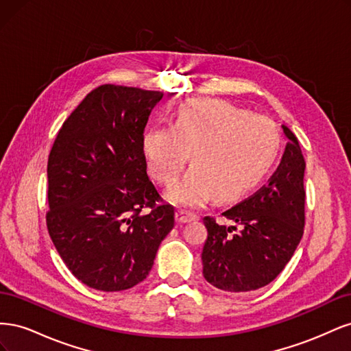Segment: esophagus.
<instances>
[{
	"mask_svg": "<svg viewBox=\"0 0 351 351\" xmlns=\"http://www.w3.org/2000/svg\"><path fill=\"white\" fill-rule=\"evenodd\" d=\"M195 219H197V215L190 214V212H187V210H177L176 212V221L178 222V224H184V222H190Z\"/></svg>",
	"mask_w": 351,
	"mask_h": 351,
	"instance_id": "esophagus-1",
	"label": "esophagus"
}]
</instances>
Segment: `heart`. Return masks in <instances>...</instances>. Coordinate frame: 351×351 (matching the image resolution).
<instances>
[{
    "label": "heart",
    "instance_id": "heart-1",
    "mask_svg": "<svg viewBox=\"0 0 351 351\" xmlns=\"http://www.w3.org/2000/svg\"><path fill=\"white\" fill-rule=\"evenodd\" d=\"M280 149L277 127L217 99H190L178 107L171 125H156L143 136V154L152 177L171 184L192 151V167L171 186L174 205L200 208L214 197L234 200L269 171Z\"/></svg>",
    "mask_w": 351,
    "mask_h": 351
}]
</instances>
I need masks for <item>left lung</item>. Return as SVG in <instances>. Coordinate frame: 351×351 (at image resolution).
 Instances as JSON below:
<instances>
[{
	"mask_svg": "<svg viewBox=\"0 0 351 351\" xmlns=\"http://www.w3.org/2000/svg\"><path fill=\"white\" fill-rule=\"evenodd\" d=\"M289 139L281 164L267 186L222 212L240 227L219 226L205 217L208 239L202 250L205 280L219 290H258L278 277L299 246L304 227V168L299 141Z\"/></svg>",
	"mask_w": 351,
	"mask_h": 351,
	"instance_id": "1",
	"label": "left lung"
}]
</instances>
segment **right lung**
I'll list each match as a JSON object with an SVG mask.
<instances>
[{"instance_id":"add662e5","label":"right lung","mask_w":351,"mask_h":351,"mask_svg":"<svg viewBox=\"0 0 351 351\" xmlns=\"http://www.w3.org/2000/svg\"><path fill=\"white\" fill-rule=\"evenodd\" d=\"M162 92L102 84L60 129L48 158L47 226L71 274L90 289L143 281L174 227L146 173L143 130ZM149 207L147 215L141 209Z\"/></svg>"}]
</instances>
